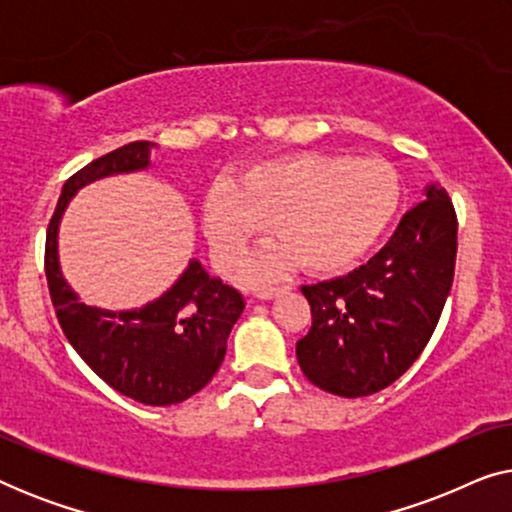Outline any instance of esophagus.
Listing matches in <instances>:
<instances>
[{
	"label": "esophagus",
	"mask_w": 512,
	"mask_h": 512,
	"mask_svg": "<svg viewBox=\"0 0 512 512\" xmlns=\"http://www.w3.org/2000/svg\"><path fill=\"white\" fill-rule=\"evenodd\" d=\"M282 291H284V286H268V289H258V291H256V298L270 300V298L279 296V293H282Z\"/></svg>",
	"instance_id": "esophagus-1"
}]
</instances>
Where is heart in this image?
Returning a JSON list of instances; mask_svg holds the SVG:
<instances>
[{"mask_svg":"<svg viewBox=\"0 0 512 512\" xmlns=\"http://www.w3.org/2000/svg\"><path fill=\"white\" fill-rule=\"evenodd\" d=\"M401 205V179L377 158L293 153L263 160L240 177H219L202 198V226L216 265L235 270L272 226L282 244L258 251L240 279L265 284L303 265L333 275L359 263L380 242Z\"/></svg>","mask_w":512,"mask_h":512,"instance_id":"heart-1","label":"heart"}]
</instances>
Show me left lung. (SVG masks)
<instances>
[{"label":"left lung","instance_id":"8db88e82","mask_svg":"<svg viewBox=\"0 0 512 512\" xmlns=\"http://www.w3.org/2000/svg\"><path fill=\"white\" fill-rule=\"evenodd\" d=\"M424 198L366 265L303 286L312 326L296 356L314 387L342 398L375 394L431 340L452 289L457 214L438 184L426 186Z\"/></svg>","mask_w":512,"mask_h":512}]
</instances>
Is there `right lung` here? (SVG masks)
<instances>
[{"mask_svg": "<svg viewBox=\"0 0 512 512\" xmlns=\"http://www.w3.org/2000/svg\"><path fill=\"white\" fill-rule=\"evenodd\" d=\"M153 142H130L93 160L62 186L46 230V279L62 333L111 389L144 405H174L205 387L226 356L244 310L242 293L188 263L172 289L139 310L111 312L81 303L58 261V228L69 200L90 181L151 165Z\"/></svg>", "mask_w": 512, "mask_h": 512, "instance_id": "1", "label": "right lung"}]
</instances>
